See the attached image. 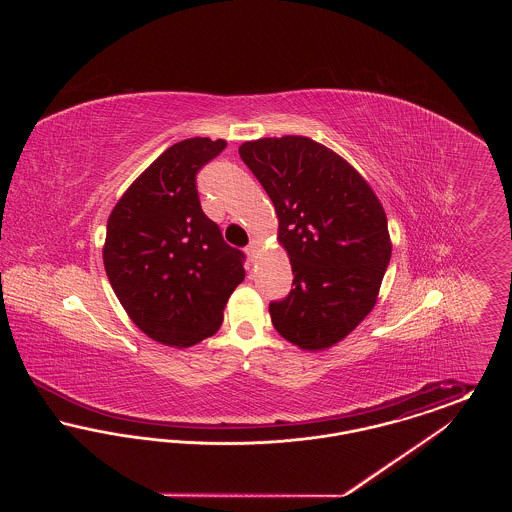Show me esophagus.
<instances>
[{"label": "esophagus", "mask_w": 512, "mask_h": 512, "mask_svg": "<svg viewBox=\"0 0 512 512\" xmlns=\"http://www.w3.org/2000/svg\"><path fill=\"white\" fill-rule=\"evenodd\" d=\"M259 249H261V242H259V240H253L251 244L245 247V253H247V255L253 259V257L259 253Z\"/></svg>", "instance_id": "esophagus-1"}]
</instances>
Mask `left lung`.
<instances>
[{
  "mask_svg": "<svg viewBox=\"0 0 512 512\" xmlns=\"http://www.w3.org/2000/svg\"><path fill=\"white\" fill-rule=\"evenodd\" d=\"M240 157L278 217L293 290L268 307L276 332L303 351L345 340L374 309L390 265L386 211L351 163L307 136L244 142Z\"/></svg>",
  "mask_w": 512,
  "mask_h": 512,
  "instance_id": "obj_1",
  "label": "left lung"
}]
</instances>
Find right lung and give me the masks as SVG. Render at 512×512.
Wrapping results in <instances>:
<instances>
[{"mask_svg": "<svg viewBox=\"0 0 512 512\" xmlns=\"http://www.w3.org/2000/svg\"><path fill=\"white\" fill-rule=\"evenodd\" d=\"M226 140L188 138L163 151L121 195L107 220L103 267L128 318L176 349L219 332L244 255L201 211L197 171Z\"/></svg>", "mask_w": 512, "mask_h": 512, "instance_id": "obj_1", "label": "right lung"}]
</instances>
